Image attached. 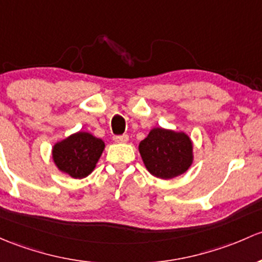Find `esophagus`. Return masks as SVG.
I'll list each match as a JSON object with an SVG mask.
<instances>
[{
  "label": "esophagus",
  "instance_id": "obj_1",
  "mask_svg": "<svg viewBox=\"0 0 262 262\" xmlns=\"http://www.w3.org/2000/svg\"><path fill=\"white\" fill-rule=\"evenodd\" d=\"M128 139H129V137L126 136V134H123V136H114V137H113V140H114V142H117V143H125V142H128Z\"/></svg>",
  "mask_w": 262,
  "mask_h": 262
}]
</instances>
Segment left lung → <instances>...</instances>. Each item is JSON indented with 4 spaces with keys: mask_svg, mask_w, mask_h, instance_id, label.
<instances>
[{
    "mask_svg": "<svg viewBox=\"0 0 262 262\" xmlns=\"http://www.w3.org/2000/svg\"><path fill=\"white\" fill-rule=\"evenodd\" d=\"M147 169L162 180L177 177L191 167L192 142L184 133L154 128L139 144Z\"/></svg>",
    "mask_w": 262,
    "mask_h": 262,
    "instance_id": "8db88e82",
    "label": "left lung"
}]
</instances>
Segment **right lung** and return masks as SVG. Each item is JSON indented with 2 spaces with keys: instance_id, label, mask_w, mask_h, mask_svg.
Returning a JSON list of instances; mask_svg holds the SVG:
<instances>
[{
  "instance_id": "1",
  "label": "right lung",
  "mask_w": 262,
  "mask_h": 262,
  "mask_svg": "<svg viewBox=\"0 0 262 262\" xmlns=\"http://www.w3.org/2000/svg\"><path fill=\"white\" fill-rule=\"evenodd\" d=\"M104 142L86 132H79L56 143L52 158L61 172L73 178H84L93 172L101 153Z\"/></svg>"
}]
</instances>
